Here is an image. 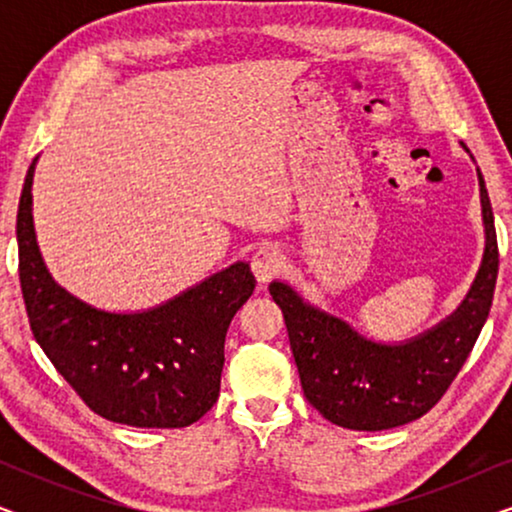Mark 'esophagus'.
<instances>
[{"mask_svg": "<svg viewBox=\"0 0 512 512\" xmlns=\"http://www.w3.org/2000/svg\"><path fill=\"white\" fill-rule=\"evenodd\" d=\"M284 268V258L277 249L261 247L251 258V270H254L256 279L261 284H268L270 279H275Z\"/></svg>", "mask_w": 512, "mask_h": 512, "instance_id": "esophagus-1", "label": "esophagus"}]
</instances>
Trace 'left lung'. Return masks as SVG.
<instances>
[{"label":"left lung","mask_w":512,"mask_h":512,"mask_svg":"<svg viewBox=\"0 0 512 512\" xmlns=\"http://www.w3.org/2000/svg\"><path fill=\"white\" fill-rule=\"evenodd\" d=\"M478 184L485 226L478 275L457 310L408 340L366 338L338 314L305 300L291 284L270 282L305 398L328 422L352 431H384L415 422L440 401L464 366L487 321L499 272L492 202L480 170Z\"/></svg>","instance_id":"left-lung-1"}]
</instances>
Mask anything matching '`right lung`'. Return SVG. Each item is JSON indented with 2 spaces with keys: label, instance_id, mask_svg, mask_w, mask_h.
<instances>
[{
  "label": "right lung",
  "instance_id": "1",
  "mask_svg": "<svg viewBox=\"0 0 512 512\" xmlns=\"http://www.w3.org/2000/svg\"><path fill=\"white\" fill-rule=\"evenodd\" d=\"M27 170L18 205L20 289L34 340L97 415L137 429H181L219 398L223 345L235 312L254 293L237 261L149 310L111 312L55 282L39 251Z\"/></svg>",
  "mask_w": 512,
  "mask_h": 512
}]
</instances>
